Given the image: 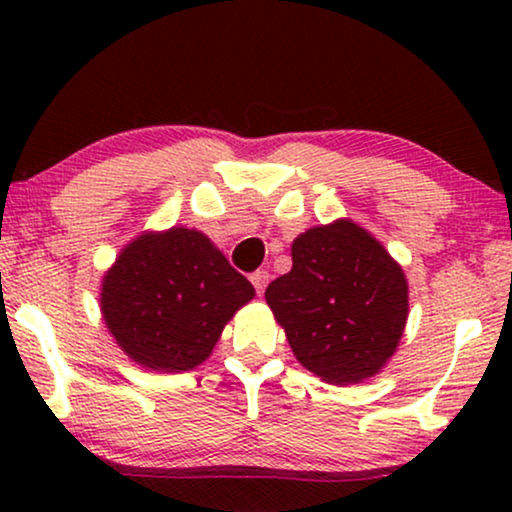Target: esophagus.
I'll return each instance as SVG.
<instances>
[{"mask_svg": "<svg viewBox=\"0 0 512 512\" xmlns=\"http://www.w3.org/2000/svg\"><path fill=\"white\" fill-rule=\"evenodd\" d=\"M268 282H270V275L265 270H256L254 275H251V284H254V289H256L258 296H261V293L265 291V286H268Z\"/></svg>", "mask_w": 512, "mask_h": 512, "instance_id": "obj_1", "label": "esophagus"}]
</instances>
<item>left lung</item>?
<instances>
[{
    "label": "left lung",
    "mask_w": 512,
    "mask_h": 512,
    "mask_svg": "<svg viewBox=\"0 0 512 512\" xmlns=\"http://www.w3.org/2000/svg\"><path fill=\"white\" fill-rule=\"evenodd\" d=\"M293 268L265 289L296 359L331 384L373 377L408 321L403 268L368 230L340 219L291 244Z\"/></svg>",
    "instance_id": "8db88e82"
}]
</instances>
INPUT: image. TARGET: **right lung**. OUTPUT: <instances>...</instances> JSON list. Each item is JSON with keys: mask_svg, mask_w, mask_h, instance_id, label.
I'll return each instance as SVG.
<instances>
[{"mask_svg": "<svg viewBox=\"0 0 512 512\" xmlns=\"http://www.w3.org/2000/svg\"><path fill=\"white\" fill-rule=\"evenodd\" d=\"M256 296L254 286L200 230L144 233L102 279L104 324L132 361L184 373L212 354L223 326Z\"/></svg>", "mask_w": 512, "mask_h": 512, "instance_id": "1", "label": "right lung"}]
</instances>
